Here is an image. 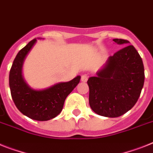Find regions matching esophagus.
Wrapping results in <instances>:
<instances>
[{
    "instance_id": "obj_1",
    "label": "esophagus",
    "mask_w": 153,
    "mask_h": 153,
    "mask_svg": "<svg viewBox=\"0 0 153 153\" xmlns=\"http://www.w3.org/2000/svg\"><path fill=\"white\" fill-rule=\"evenodd\" d=\"M81 80H82V82H87V80H88V77H87V75H85V74H83L82 76V78H81Z\"/></svg>"
}]
</instances>
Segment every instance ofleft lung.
Here are the masks:
<instances>
[{"label":"left lung","instance_id":"left-lung-1","mask_svg":"<svg viewBox=\"0 0 153 153\" xmlns=\"http://www.w3.org/2000/svg\"><path fill=\"white\" fill-rule=\"evenodd\" d=\"M127 45L108 60L96 76L88 79L89 105L96 114L117 117L130 110L138 101L145 81L142 57L129 41L114 39Z\"/></svg>","mask_w":153,"mask_h":153}]
</instances>
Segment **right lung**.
Listing matches in <instances>:
<instances>
[{
  "mask_svg": "<svg viewBox=\"0 0 153 153\" xmlns=\"http://www.w3.org/2000/svg\"><path fill=\"white\" fill-rule=\"evenodd\" d=\"M36 39L31 40L18 53L9 73V86L18 110L33 120L45 121L57 117L64 106L67 96L80 82L77 76L67 82H59L43 90H36L27 85L22 77V65Z\"/></svg>",
  "mask_w": 153,
  "mask_h": 153,
  "instance_id": "obj_1",
  "label": "right lung"
}]
</instances>
